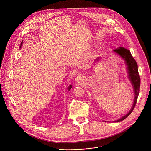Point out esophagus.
<instances>
[{"instance_id":"34e87169","label":"esophagus","mask_w":151,"mask_h":151,"mask_svg":"<svg viewBox=\"0 0 151 151\" xmlns=\"http://www.w3.org/2000/svg\"><path fill=\"white\" fill-rule=\"evenodd\" d=\"M83 77L81 76H78L76 77V78L75 79L76 81L78 83H81L83 81Z\"/></svg>"}]
</instances>
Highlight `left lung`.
<instances>
[{"label":"left lung","instance_id":"8db88e82","mask_svg":"<svg viewBox=\"0 0 151 151\" xmlns=\"http://www.w3.org/2000/svg\"><path fill=\"white\" fill-rule=\"evenodd\" d=\"M113 51L116 54H118L125 61V63L127 66V68L128 74V78L132 84V86H133L134 94H135L134 103L129 111L126 115L121 117L120 119H118L114 121V122H119L124 120L127 116H128L131 114V113L132 112L136 105L138 96L139 93L141 79H140V76L138 70L137 63L135 60V59L134 58V57L132 56L130 52V51L124 47H119V48L113 50ZM107 122H111V121H107ZM112 122L114 121H112Z\"/></svg>","mask_w":151,"mask_h":151}]
</instances>
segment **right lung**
<instances>
[{
  "label": "right lung",
  "instance_id": "1",
  "mask_svg": "<svg viewBox=\"0 0 151 151\" xmlns=\"http://www.w3.org/2000/svg\"><path fill=\"white\" fill-rule=\"evenodd\" d=\"M23 42L22 41V43H21V44H20V49H21L22 46V45H23ZM71 88H72V86H71V85H70V86L68 87V88H67L68 91H70V90H71Z\"/></svg>",
  "mask_w": 151,
  "mask_h": 151
}]
</instances>
